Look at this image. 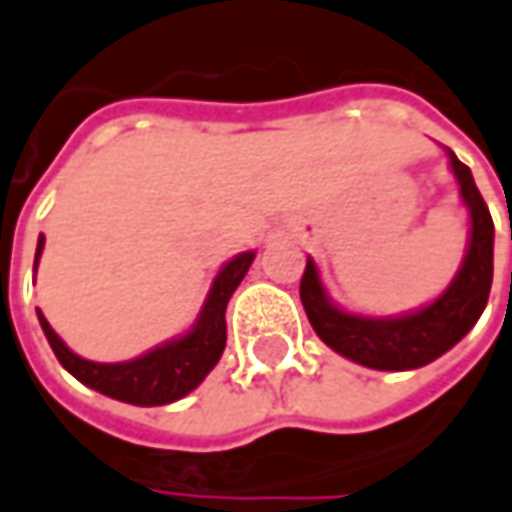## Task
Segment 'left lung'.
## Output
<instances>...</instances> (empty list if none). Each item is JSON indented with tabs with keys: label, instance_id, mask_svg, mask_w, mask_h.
Returning a JSON list of instances; mask_svg holds the SVG:
<instances>
[{
	"label": "left lung",
	"instance_id": "8db88e82",
	"mask_svg": "<svg viewBox=\"0 0 512 512\" xmlns=\"http://www.w3.org/2000/svg\"><path fill=\"white\" fill-rule=\"evenodd\" d=\"M451 172L460 184V199L469 208V246L454 281L431 304L401 316H360L328 299L316 263L307 257L302 275V304L319 340L360 366L381 372L419 369L454 349L481 319L492 287V216L475 187L466 163L448 152Z\"/></svg>",
	"mask_w": 512,
	"mask_h": 512
}]
</instances>
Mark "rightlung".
<instances>
[{"label":"right lung","mask_w":512,"mask_h":512,"mask_svg":"<svg viewBox=\"0 0 512 512\" xmlns=\"http://www.w3.org/2000/svg\"><path fill=\"white\" fill-rule=\"evenodd\" d=\"M43 243H46V237L40 234L37 252H34V272H37V263L43 255ZM252 260H255V252L231 257L213 278L208 299L202 304L193 328L158 349L134 357V360L96 363V360L78 357L52 331V325L46 322V316L40 310H37V319H40V328L55 351V357L61 360V366L84 387L111 395L125 404H137V407L172 404L187 393H193L208 378L210 369L219 363V357L225 351V307H228V299L234 296V290L240 287V281L246 278Z\"/></svg>","instance_id":"right-lung-1"}]
</instances>
